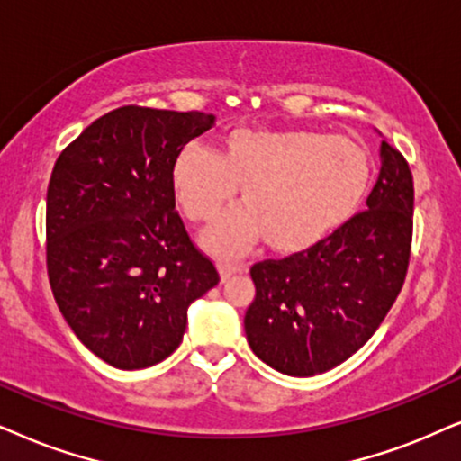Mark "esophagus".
<instances>
[{"instance_id":"obj_1","label":"esophagus","mask_w":461,"mask_h":461,"mask_svg":"<svg viewBox=\"0 0 461 461\" xmlns=\"http://www.w3.org/2000/svg\"><path fill=\"white\" fill-rule=\"evenodd\" d=\"M242 272H247V267H242V266H231V264H221V266H219L221 283H227L231 276H236V274H242Z\"/></svg>"}]
</instances>
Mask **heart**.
I'll list each match as a JSON object with an SVG mask.
<instances>
[{
    "instance_id": "heart-1",
    "label": "heart",
    "mask_w": 461,
    "mask_h": 461,
    "mask_svg": "<svg viewBox=\"0 0 461 461\" xmlns=\"http://www.w3.org/2000/svg\"><path fill=\"white\" fill-rule=\"evenodd\" d=\"M370 157L345 136L300 130L227 131L221 153L187 144L172 166L185 217L212 223L242 189V206L203 236V247L236 258L261 238L281 255L312 249L353 217L370 185Z\"/></svg>"
}]
</instances>
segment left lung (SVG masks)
Masks as SVG:
<instances>
[{
	"label": "left lung",
	"instance_id": "8db88e82",
	"mask_svg": "<svg viewBox=\"0 0 461 461\" xmlns=\"http://www.w3.org/2000/svg\"><path fill=\"white\" fill-rule=\"evenodd\" d=\"M412 174L381 142V172L366 206L304 253L250 267L244 314L253 353L289 376H314L359 351L404 285L412 242Z\"/></svg>",
	"mask_w": 461,
	"mask_h": 461
}]
</instances>
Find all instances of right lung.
I'll list each match as a JSON object with an SVG mask.
<instances>
[{"instance_id":"right-lung-1","label":"right lung","mask_w":461,"mask_h":461,"mask_svg":"<svg viewBox=\"0 0 461 461\" xmlns=\"http://www.w3.org/2000/svg\"><path fill=\"white\" fill-rule=\"evenodd\" d=\"M214 114L123 106L63 150L46 194V267L78 340L121 370L176 351L187 308L219 283L178 217L174 159Z\"/></svg>"}]
</instances>
